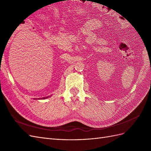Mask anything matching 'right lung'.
Masks as SVG:
<instances>
[{
  "label": "right lung",
  "mask_w": 151,
  "mask_h": 151,
  "mask_svg": "<svg viewBox=\"0 0 151 151\" xmlns=\"http://www.w3.org/2000/svg\"><path fill=\"white\" fill-rule=\"evenodd\" d=\"M48 97H49V96H47V97H46V98H41V99H46V98H48Z\"/></svg>",
  "instance_id": "add662e5"
}]
</instances>
